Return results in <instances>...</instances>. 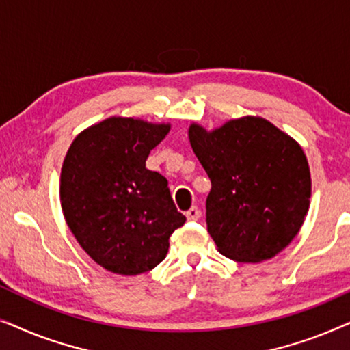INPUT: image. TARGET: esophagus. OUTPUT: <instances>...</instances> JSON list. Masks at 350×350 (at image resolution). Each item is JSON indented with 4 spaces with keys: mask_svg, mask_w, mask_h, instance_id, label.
<instances>
[{
    "mask_svg": "<svg viewBox=\"0 0 350 350\" xmlns=\"http://www.w3.org/2000/svg\"><path fill=\"white\" fill-rule=\"evenodd\" d=\"M199 217H200V210L198 208V207H191L188 212H186V218L189 219V221H196V219H199Z\"/></svg>",
    "mask_w": 350,
    "mask_h": 350,
    "instance_id": "obj_1",
    "label": "esophagus"
}]
</instances>
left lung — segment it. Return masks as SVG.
Wrapping results in <instances>:
<instances>
[{
  "label": "left lung",
  "mask_w": 350,
  "mask_h": 350,
  "mask_svg": "<svg viewBox=\"0 0 350 350\" xmlns=\"http://www.w3.org/2000/svg\"><path fill=\"white\" fill-rule=\"evenodd\" d=\"M207 172V231L218 252L241 262L280 253L303 226L310 204V170L303 148L260 116L229 119L207 131L188 129Z\"/></svg>",
  "instance_id": "obj_1"
}]
</instances>
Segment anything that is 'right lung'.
<instances>
[{
  "instance_id": "add662e5",
  "label": "right lung",
  "mask_w": 350,
  "mask_h": 350,
  "mask_svg": "<svg viewBox=\"0 0 350 350\" xmlns=\"http://www.w3.org/2000/svg\"><path fill=\"white\" fill-rule=\"evenodd\" d=\"M170 132L169 122L111 116L84 129L60 172L65 221L83 250L109 272L138 275L169 252V237L186 218L167 180L146 159Z\"/></svg>"
}]
</instances>
